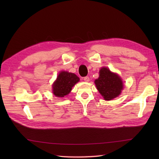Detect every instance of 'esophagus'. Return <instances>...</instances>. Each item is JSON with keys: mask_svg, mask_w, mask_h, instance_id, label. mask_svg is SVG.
I'll return each instance as SVG.
<instances>
[{"mask_svg": "<svg viewBox=\"0 0 159 159\" xmlns=\"http://www.w3.org/2000/svg\"><path fill=\"white\" fill-rule=\"evenodd\" d=\"M83 80H85V82H89V76H85V77L83 78Z\"/></svg>", "mask_w": 159, "mask_h": 159, "instance_id": "obj_1", "label": "esophagus"}]
</instances>
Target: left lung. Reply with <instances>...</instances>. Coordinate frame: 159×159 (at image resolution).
Here are the masks:
<instances>
[{
  "mask_svg": "<svg viewBox=\"0 0 159 159\" xmlns=\"http://www.w3.org/2000/svg\"><path fill=\"white\" fill-rule=\"evenodd\" d=\"M95 84L104 100H111L117 97L123 89L122 80L117 74L111 72L109 69L102 67L100 70L98 79Z\"/></svg>",
  "mask_w": 159,
  "mask_h": 159,
  "instance_id": "1",
  "label": "left lung"
}]
</instances>
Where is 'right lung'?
Returning <instances> with one entry per match:
<instances>
[{
    "mask_svg": "<svg viewBox=\"0 0 159 159\" xmlns=\"http://www.w3.org/2000/svg\"><path fill=\"white\" fill-rule=\"evenodd\" d=\"M79 81V78L75 74L61 72L57 76L56 81L52 85L54 95L57 97H64L67 95L72 87Z\"/></svg>",
    "mask_w": 159,
    "mask_h": 159,
    "instance_id": "add662e5",
    "label": "right lung"
}]
</instances>
